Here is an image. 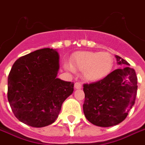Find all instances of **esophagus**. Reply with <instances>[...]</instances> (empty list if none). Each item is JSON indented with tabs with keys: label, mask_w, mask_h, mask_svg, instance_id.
Here are the masks:
<instances>
[{
	"label": "esophagus",
	"mask_w": 145,
	"mask_h": 145,
	"mask_svg": "<svg viewBox=\"0 0 145 145\" xmlns=\"http://www.w3.org/2000/svg\"><path fill=\"white\" fill-rule=\"evenodd\" d=\"M74 88L77 89H80L82 88V84L81 83H79V82H76L74 84Z\"/></svg>",
	"instance_id": "esophagus-1"
}]
</instances>
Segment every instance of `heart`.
I'll list each match as a JSON object with an SVG mask.
<instances>
[{
  "mask_svg": "<svg viewBox=\"0 0 145 145\" xmlns=\"http://www.w3.org/2000/svg\"><path fill=\"white\" fill-rule=\"evenodd\" d=\"M114 58L108 52H78L73 58V66L66 65L68 70L84 71V77L89 81H99L105 78L112 71Z\"/></svg>",
  "mask_w": 145,
  "mask_h": 145,
  "instance_id": "b5f03b06",
  "label": "heart"
}]
</instances>
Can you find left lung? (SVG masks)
<instances>
[{"instance_id": "8db88e82", "label": "left lung", "mask_w": 145, "mask_h": 145, "mask_svg": "<svg viewBox=\"0 0 145 145\" xmlns=\"http://www.w3.org/2000/svg\"><path fill=\"white\" fill-rule=\"evenodd\" d=\"M115 57L122 68L101 80L84 84V115L91 123L101 127L115 126L123 121L137 95L135 70L121 57Z\"/></svg>"}]
</instances>
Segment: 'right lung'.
<instances>
[{
    "instance_id": "obj_1",
    "label": "right lung",
    "mask_w": 145,
    "mask_h": 145,
    "mask_svg": "<svg viewBox=\"0 0 145 145\" xmlns=\"http://www.w3.org/2000/svg\"><path fill=\"white\" fill-rule=\"evenodd\" d=\"M59 53L44 48L20 57L8 76L7 98L15 117L32 127L49 126L74 91V83L56 78Z\"/></svg>"
}]
</instances>
